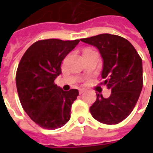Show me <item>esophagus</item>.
<instances>
[{
    "label": "esophagus",
    "instance_id": "esophagus-1",
    "mask_svg": "<svg viewBox=\"0 0 153 153\" xmlns=\"http://www.w3.org/2000/svg\"><path fill=\"white\" fill-rule=\"evenodd\" d=\"M86 89L85 88H79V94H82L84 92V91H86Z\"/></svg>",
    "mask_w": 153,
    "mask_h": 153
}]
</instances>
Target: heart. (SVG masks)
<instances>
[{"label":"heart","instance_id":"b5f03b06","mask_svg":"<svg viewBox=\"0 0 153 153\" xmlns=\"http://www.w3.org/2000/svg\"><path fill=\"white\" fill-rule=\"evenodd\" d=\"M93 51V50H91V49H86L84 51Z\"/></svg>","mask_w":153,"mask_h":153}]
</instances>
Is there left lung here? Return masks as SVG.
Wrapping results in <instances>:
<instances>
[{
	"label": "left lung",
	"instance_id": "8db88e82",
	"mask_svg": "<svg viewBox=\"0 0 153 153\" xmlns=\"http://www.w3.org/2000/svg\"><path fill=\"white\" fill-rule=\"evenodd\" d=\"M80 40L98 49L103 60L102 83L111 91L108 98L97 94L90 107L91 115L101 123L118 124L131 114L140 97L142 59L130 42L119 36L106 33Z\"/></svg>",
	"mask_w": 153,
	"mask_h": 153
}]
</instances>
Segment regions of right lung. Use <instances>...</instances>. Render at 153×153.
<instances>
[{"mask_svg":"<svg viewBox=\"0 0 153 153\" xmlns=\"http://www.w3.org/2000/svg\"><path fill=\"white\" fill-rule=\"evenodd\" d=\"M79 43V39L39 40L20 59L16 74L20 103L30 118L42 128H60L71 118V105L79 91H64L55 84V79L62 72V61Z\"/></svg>","mask_w":153,"mask_h":153,"instance_id":"obj_1","label":"right lung"}]
</instances>
